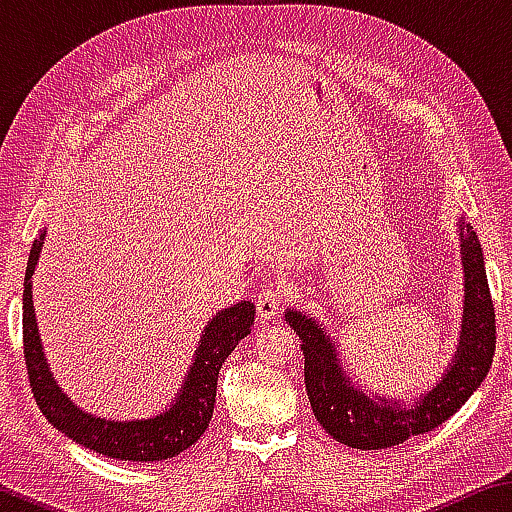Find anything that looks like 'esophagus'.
I'll return each instance as SVG.
<instances>
[{
	"mask_svg": "<svg viewBox=\"0 0 512 512\" xmlns=\"http://www.w3.org/2000/svg\"><path fill=\"white\" fill-rule=\"evenodd\" d=\"M257 314L262 320L273 318L280 307L287 302V296H284V291L280 287H264L262 291L257 293Z\"/></svg>",
	"mask_w": 512,
	"mask_h": 512,
	"instance_id": "34e87169",
	"label": "esophagus"
}]
</instances>
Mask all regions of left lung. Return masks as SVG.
I'll use <instances>...</instances> for the list:
<instances>
[{"label":"left lung","mask_w":512,"mask_h":512,"mask_svg":"<svg viewBox=\"0 0 512 512\" xmlns=\"http://www.w3.org/2000/svg\"><path fill=\"white\" fill-rule=\"evenodd\" d=\"M465 277L461 339L445 375L418 402L406 404L368 395L354 386L341 368L336 345L314 316L296 309L284 311V320L302 341L305 386L316 420L329 436L354 449H386L402 445L411 436L436 429L470 400L481 386L495 357V305L485 277L483 250L467 221H458Z\"/></svg>","instance_id":"obj_1"}]
</instances>
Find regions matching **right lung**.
Instances as JSON below:
<instances>
[{"instance_id":"obj_1","label":"right lung","mask_w":512,"mask_h":512,"mask_svg":"<svg viewBox=\"0 0 512 512\" xmlns=\"http://www.w3.org/2000/svg\"><path fill=\"white\" fill-rule=\"evenodd\" d=\"M45 235L47 230H42L31 246L22 296L24 361H27L31 391L38 402V409L74 443L108 458L155 463L185 452L210 427L219 370L239 341L250 334V327L255 323V305L241 300L212 316L203 329L201 341H198L194 363L189 366L180 393L173 397L169 409L164 406L162 413L144 420L99 418V415L79 409L63 393V388L51 375L45 350H42L36 309H33L31 277L36 271L42 244H45Z\"/></svg>"}]
</instances>
